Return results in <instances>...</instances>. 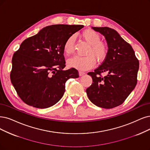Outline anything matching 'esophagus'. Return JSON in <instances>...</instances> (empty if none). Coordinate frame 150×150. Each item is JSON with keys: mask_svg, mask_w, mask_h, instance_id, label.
I'll return each mask as SVG.
<instances>
[{"mask_svg": "<svg viewBox=\"0 0 150 150\" xmlns=\"http://www.w3.org/2000/svg\"><path fill=\"white\" fill-rule=\"evenodd\" d=\"M85 74V72H83V71H79V75L80 76H83Z\"/></svg>", "mask_w": 150, "mask_h": 150, "instance_id": "34e87169", "label": "esophagus"}]
</instances>
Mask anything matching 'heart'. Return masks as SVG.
Instances as JSON below:
<instances>
[{
    "mask_svg": "<svg viewBox=\"0 0 150 150\" xmlns=\"http://www.w3.org/2000/svg\"><path fill=\"white\" fill-rule=\"evenodd\" d=\"M83 40L90 45L86 56L75 55L67 60L69 67L79 70H87L91 69L95 65V59L98 63H101L106 59L108 54V47L106 44L101 41V36L93 30H86L81 34ZM75 36L69 37L64 44V51L66 55H70L74 52Z\"/></svg>",
    "mask_w": 150,
    "mask_h": 150,
    "instance_id": "obj_1",
    "label": "heart"
}]
</instances>
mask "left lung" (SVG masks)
<instances>
[{
  "mask_svg": "<svg viewBox=\"0 0 150 150\" xmlns=\"http://www.w3.org/2000/svg\"><path fill=\"white\" fill-rule=\"evenodd\" d=\"M103 35L108 43V54L102 64L88 75L93 83L86 90L88 98L96 106L111 109L122 104L137 83L139 62L134 49L114 29L92 27ZM102 73H106L104 77Z\"/></svg>",
  "mask_w": 150,
  "mask_h": 150,
  "instance_id": "8db88e82",
  "label": "left lung"
}]
</instances>
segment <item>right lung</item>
<instances>
[{
  "mask_svg": "<svg viewBox=\"0 0 150 150\" xmlns=\"http://www.w3.org/2000/svg\"><path fill=\"white\" fill-rule=\"evenodd\" d=\"M83 25H53L26 39L13 55L11 82L29 106L47 108L63 96L65 82L79 77L74 68L64 70V44Z\"/></svg>",
  "mask_w": 150,
  "mask_h": 150,
  "instance_id": "add662e5",
  "label": "right lung"
}]
</instances>
